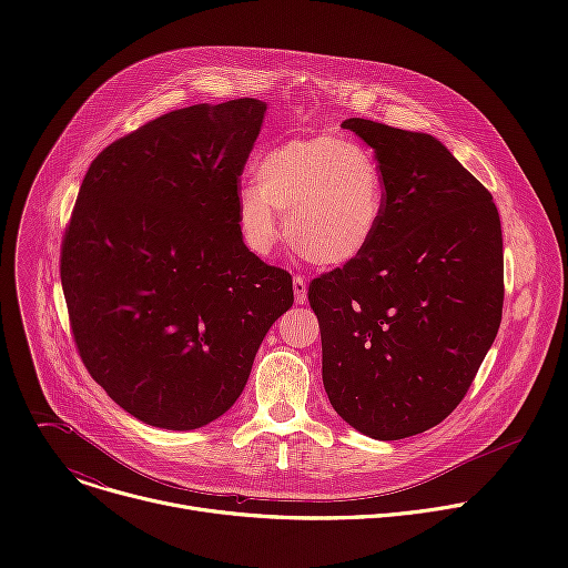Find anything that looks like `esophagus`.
Instances as JSON below:
<instances>
[{
  "mask_svg": "<svg viewBox=\"0 0 568 568\" xmlns=\"http://www.w3.org/2000/svg\"><path fill=\"white\" fill-rule=\"evenodd\" d=\"M292 287H294V301L296 305H303L307 301V283L303 276H294L292 278Z\"/></svg>",
  "mask_w": 568,
  "mask_h": 568,
  "instance_id": "34e87169",
  "label": "esophagus"
}]
</instances>
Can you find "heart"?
<instances>
[{
    "label": "heart",
    "mask_w": 568,
    "mask_h": 568,
    "mask_svg": "<svg viewBox=\"0 0 568 568\" xmlns=\"http://www.w3.org/2000/svg\"><path fill=\"white\" fill-rule=\"evenodd\" d=\"M386 206V182L373 150L342 136L290 139L263 154L258 182L235 191L245 245L270 256L283 235L316 265L344 267L375 240Z\"/></svg>",
    "instance_id": "b5f03b06"
}]
</instances>
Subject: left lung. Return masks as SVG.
<instances>
[{"instance_id":"left-lung-1","label":"left lung","mask_w":568,"mask_h":568,"mask_svg":"<svg viewBox=\"0 0 568 568\" xmlns=\"http://www.w3.org/2000/svg\"><path fill=\"white\" fill-rule=\"evenodd\" d=\"M342 128L373 148L386 206L371 247L310 285L323 386L351 427L399 440L458 407L497 337L501 220L436 136L368 119Z\"/></svg>"}]
</instances>
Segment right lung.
Masks as SVG:
<instances>
[{
  "mask_svg": "<svg viewBox=\"0 0 568 568\" xmlns=\"http://www.w3.org/2000/svg\"><path fill=\"white\" fill-rule=\"evenodd\" d=\"M267 103L237 99L159 116L108 145L62 240L71 333L90 375L136 420L200 429L245 388L287 272L252 254L235 191Z\"/></svg>",
  "mask_w": 568,
  "mask_h": 568,
  "instance_id": "right-lung-1",
  "label": "right lung"
}]
</instances>
